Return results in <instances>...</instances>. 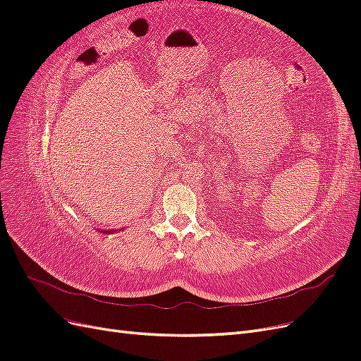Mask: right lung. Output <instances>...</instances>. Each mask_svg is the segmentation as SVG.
<instances>
[{
	"mask_svg": "<svg viewBox=\"0 0 361 361\" xmlns=\"http://www.w3.org/2000/svg\"><path fill=\"white\" fill-rule=\"evenodd\" d=\"M102 232H104V233H105V231H102ZM106 233H113V232H111V231H108V232H106Z\"/></svg>",
	"mask_w": 361,
	"mask_h": 361,
	"instance_id": "right-lung-1",
	"label": "right lung"
}]
</instances>
